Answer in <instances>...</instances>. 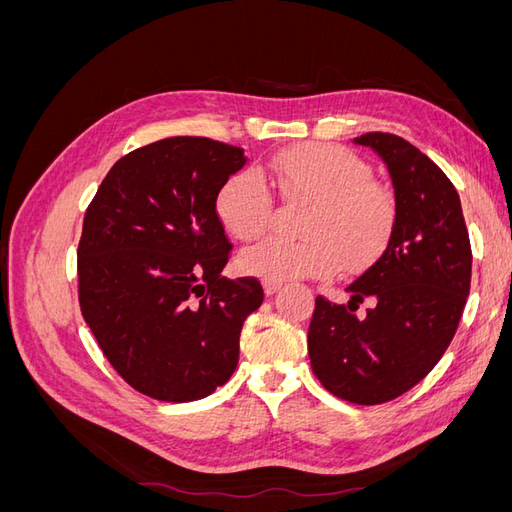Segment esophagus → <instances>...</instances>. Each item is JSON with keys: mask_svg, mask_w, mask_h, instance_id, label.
<instances>
[{"mask_svg": "<svg viewBox=\"0 0 512 512\" xmlns=\"http://www.w3.org/2000/svg\"><path fill=\"white\" fill-rule=\"evenodd\" d=\"M262 288H265V292H267V294H275L277 290L282 288V284H280V282H275V280H262Z\"/></svg>", "mask_w": 512, "mask_h": 512, "instance_id": "1", "label": "esophagus"}]
</instances>
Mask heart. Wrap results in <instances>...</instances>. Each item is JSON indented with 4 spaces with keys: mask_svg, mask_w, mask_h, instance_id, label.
Returning <instances> with one entry per match:
<instances>
[{
    "mask_svg": "<svg viewBox=\"0 0 512 512\" xmlns=\"http://www.w3.org/2000/svg\"><path fill=\"white\" fill-rule=\"evenodd\" d=\"M265 177L292 203H312L299 226L301 241L265 239L241 254V269L288 282L324 277L337 267L356 273L389 245L397 226L395 194L374 179V168L337 145L286 149L262 166ZM224 228L239 241L265 235L275 220V198L256 170L230 175L215 196Z\"/></svg>",
    "mask_w": 512,
    "mask_h": 512,
    "instance_id": "b5f03b06",
    "label": "heart"
}]
</instances>
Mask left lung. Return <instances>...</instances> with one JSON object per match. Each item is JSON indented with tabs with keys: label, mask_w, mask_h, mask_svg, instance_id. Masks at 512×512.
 <instances>
[{
	"label": "left lung",
	"mask_w": 512,
	"mask_h": 512,
	"mask_svg": "<svg viewBox=\"0 0 512 512\" xmlns=\"http://www.w3.org/2000/svg\"><path fill=\"white\" fill-rule=\"evenodd\" d=\"M354 143L389 168L397 226L382 256L346 288L348 305L316 297L307 352L329 393L376 406L408 393L451 346L470 294L472 247L459 194L438 164L389 132ZM363 300L372 307L356 317Z\"/></svg>",
	"instance_id": "left-lung-1"
}]
</instances>
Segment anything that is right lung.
<instances>
[{"mask_svg": "<svg viewBox=\"0 0 512 512\" xmlns=\"http://www.w3.org/2000/svg\"><path fill=\"white\" fill-rule=\"evenodd\" d=\"M241 147L173 136L108 170L79 241V303L104 356L132 389L196 401L239 363L245 318L262 305L256 277L228 280L232 254L215 211Z\"/></svg>", "mask_w": 512, "mask_h": 512, "instance_id": "1", "label": "right lung"}]
</instances>
